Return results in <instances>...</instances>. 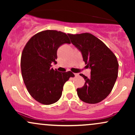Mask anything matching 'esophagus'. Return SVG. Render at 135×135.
<instances>
[{
    "label": "esophagus",
    "mask_w": 135,
    "mask_h": 135,
    "mask_svg": "<svg viewBox=\"0 0 135 135\" xmlns=\"http://www.w3.org/2000/svg\"><path fill=\"white\" fill-rule=\"evenodd\" d=\"M74 75H75V77H77V76H78L79 74H74Z\"/></svg>",
    "instance_id": "esophagus-1"
}]
</instances>
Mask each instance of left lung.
I'll list each match as a JSON object with an SVG mask.
<instances>
[{
	"mask_svg": "<svg viewBox=\"0 0 135 135\" xmlns=\"http://www.w3.org/2000/svg\"><path fill=\"white\" fill-rule=\"evenodd\" d=\"M71 42L81 52L91 76L80 74L84 85L77 88V95L82 101L97 103L110 94L117 78L119 63L116 56L103 42L92 34H68Z\"/></svg>",
	"mask_w": 135,
	"mask_h": 135,
	"instance_id": "8db88e82",
	"label": "left lung"
}]
</instances>
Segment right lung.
I'll use <instances>...</instances> for the list:
<instances>
[{
    "label": "right lung",
    "mask_w": 135,
    "mask_h": 135,
    "mask_svg": "<svg viewBox=\"0 0 135 135\" xmlns=\"http://www.w3.org/2000/svg\"><path fill=\"white\" fill-rule=\"evenodd\" d=\"M64 44H70L66 33L56 30H45L35 34L23 49L21 70L28 93L36 101L50 105L58 101L65 83L74 75L70 71L54 70L57 50Z\"/></svg>",
    "instance_id": "1"
}]
</instances>
